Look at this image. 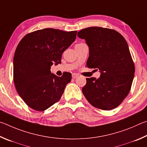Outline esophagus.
Here are the masks:
<instances>
[{
	"mask_svg": "<svg viewBox=\"0 0 147 147\" xmlns=\"http://www.w3.org/2000/svg\"><path fill=\"white\" fill-rule=\"evenodd\" d=\"M79 74H72V78L73 79H76L77 78H78Z\"/></svg>",
	"mask_w": 147,
	"mask_h": 147,
	"instance_id": "1",
	"label": "esophagus"
}]
</instances>
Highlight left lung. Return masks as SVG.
I'll return each instance as SVG.
<instances>
[{"label": "left lung", "instance_id": "obj_1", "mask_svg": "<svg viewBox=\"0 0 147 147\" xmlns=\"http://www.w3.org/2000/svg\"><path fill=\"white\" fill-rule=\"evenodd\" d=\"M78 36L89 47L86 66L101 73L98 79L86 78L82 92L92 106L105 110L115 109L130 90L134 64L125 38L115 30L89 27Z\"/></svg>", "mask_w": 147, "mask_h": 147}]
</instances>
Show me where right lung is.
<instances>
[{
    "label": "right lung",
    "instance_id": "right-lung-1",
    "mask_svg": "<svg viewBox=\"0 0 147 147\" xmlns=\"http://www.w3.org/2000/svg\"><path fill=\"white\" fill-rule=\"evenodd\" d=\"M77 31L45 28L26 35L13 57V81L18 94L28 107L44 111L63 95L71 81L68 72L58 77L51 66L61 63L62 54L76 40Z\"/></svg>",
    "mask_w": 147,
    "mask_h": 147
}]
</instances>
